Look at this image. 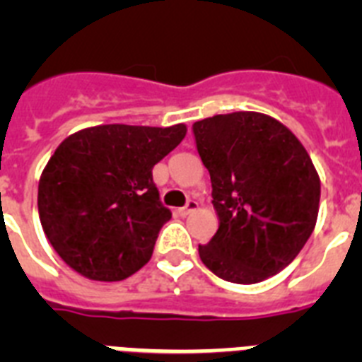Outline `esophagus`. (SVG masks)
Returning a JSON list of instances; mask_svg holds the SVG:
<instances>
[{
    "label": "esophagus",
    "instance_id": "34e87169",
    "mask_svg": "<svg viewBox=\"0 0 362 362\" xmlns=\"http://www.w3.org/2000/svg\"><path fill=\"white\" fill-rule=\"evenodd\" d=\"M197 209H199V203L194 199H190L187 204H185L183 209L179 210V214H181V216H188V214H192L194 210H197Z\"/></svg>",
    "mask_w": 362,
    "mask_h": 362
}]
</instances>
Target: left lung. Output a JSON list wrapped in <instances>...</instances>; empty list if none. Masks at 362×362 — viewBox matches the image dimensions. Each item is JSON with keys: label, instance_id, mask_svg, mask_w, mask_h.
Returning <instances> with one entry per match:
<instances>
[{"label": "left lung", "instance_id": "left-lung-1", "mask_svg": "<svg viewBox=\"0 0 362 362\" xmlns=\"http://www.w3.org/2000/svg\"><path fill=\"white\" fill-rule=\"evenodd\" d=\"M197 152L212 181L219 228L199 245L221 279L254 284L297 257L315 228L321 181L303 143L261 112H232L194 123Z\"/></svg>", "mask_w": 362, "mask_h": 362}]
</instances>
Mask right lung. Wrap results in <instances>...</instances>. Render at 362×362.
I'll return each instance as SVG.
<instances>
[{
    "mask_svg": "<svg viewBox=\"0 0 362 362\" xmlns=\"http://www.w3.org/2000/svg\"><path fill=\"white\" fill-rule=\"evenodd\" d=\"M187 136V124H98L72 134L41 172L43 232L72 270L123 281L152 257L172 212L159 201L152 168Z\"/></svg>",
    "mask_w": 362,
    "mask_h": 362,
    "instance_id": "1",
    "label": "right lung"
}]
</instances>
